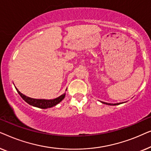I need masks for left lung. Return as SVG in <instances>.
I'll return each instance as SVG.
<instances>
[{"label":"left lung","mask_w":151,"mask_h":151,"mask_svg":"<svg viewBox=\"0 0 151 151\" xmlns=\"http://www.w3.org/2000/svg\"><path fill=\"white\" fill-rule=\"evenodd\" d=\"M103 104H108V105H118L120 104V103H117V104H110V103H106V102H102Z\"/></svg>","instance_id":"obj_1"}]
</instances>
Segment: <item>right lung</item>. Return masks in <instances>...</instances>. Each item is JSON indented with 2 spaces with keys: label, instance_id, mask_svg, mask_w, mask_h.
Returning a JSON list of instances; mask_svg holds the SVG:
<instances>
[{
  "label": "right lung",
  "instance_id": "1",
  "mask_svg": "<svg viewBox=\"0 0 151 151\" xmlns=\"http://www.w3.org/2000/svg\"><path fill=\"white\" fill-rule=\"evenodd\" d=\"M16 91L18 93V94L20 95V97L23 99V100L25 101L26 102H27L29 104L32 105L34 106H36L38 107V108L40 109H47V108H50V107L54 106L55 105L58 104L61 102L62 100L65 98V93L62 95V96H59L58 98H55V99H53V100H42V99H34V98H29V97H27L21 93L19 91H18L17 88H16Z\"/></svg>",
  "mask_w": 151,
  "mask_h": 151
}]
</instances>
